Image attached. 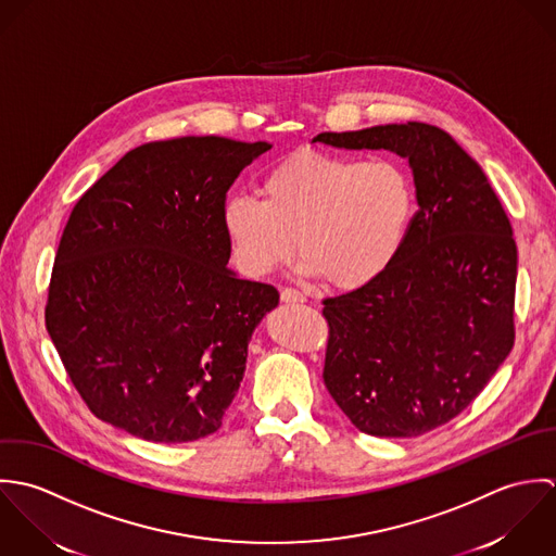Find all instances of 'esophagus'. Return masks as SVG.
<instances>
[{
	"mask_svg": "<svg viewBox=\"0 0 556 556\" xmlns=\"http://www.w3.org/2000/svg\"><path fill=\"white\" fill-rule=\"evenodd\" d=\"M281 301L283 303H305L307 299H305V294H301L299 290H292V288H286V290H281Z\"/></svg>",
	"mask_w": 556,
	"mask_h": 556,
	"instance_id": "34e87169",
	"label": "esophagus"
}]
</instances>
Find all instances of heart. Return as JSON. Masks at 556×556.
I'll use <instances>...</instances> for the list:
<instances>
[{
    "label": "heart",
    "mask_w": 556,
    "mask_h": 556,
    "mask_svg": "<svg viewBox=\"0 0 556 556\" xmlns=\"http://www.w3.org/2000/svg\"><path fill=\"white\" fill-rule=\"evenodd\" d=\"M260 195L223 204V229L240 270L266 277L299 247V273L323 275L339 290L369 286L391 266L413 215L406 174L382 159L361 163L303 150L262 178Z\"/></svg>",
    "instance_id": "1"
}]
</instances>
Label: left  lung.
I'll return each mask as SVG.
<instances>
[{
	"instance_id": "obj_1",
	"label": "left lung",
	"mask_w": 556,
	"mask_h": 556,
	"mask_svg": "<svg viewBox=\"0 0 556 556\" xmlns=\"http://www.w3.org/2000/svg\"><path fill=\"white\" fill-rule=\"evenodd\" d=\"M312 143L408 161L417 215L391 266L325 301V384L365 434L410 439L457 417L514 348L518 249L490 180L443 128L408 122Z\"/></svg>"
}]
</instances>
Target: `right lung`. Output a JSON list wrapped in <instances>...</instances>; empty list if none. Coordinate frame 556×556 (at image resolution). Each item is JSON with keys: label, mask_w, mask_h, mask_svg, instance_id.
I'll return each mask as SVG.
<instances>
[{"label": "right lung", "mask_w": 556, "mask_h": 556, "mask_svg": "<svg viewBox=\"0 0 556 556\" xmlns=\"http://www.w3.org/2000/svg\"><path fill=\"white\" fill-rule=\"evenodd\" d=\"M268 141L180 137L126 152L64 227L47 331L105 424L152 443L222 428L279 292L227 268L225 193Z\"/></svg>", "instance_id": "1"}]
</instances>
